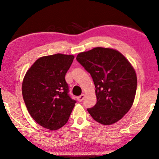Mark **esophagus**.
Masks as SVG:
<instances>
[{
    "label": "esophagus",
    "mask_w": 159,
    "mask_h": 159,
    "mask_svg": "<svg viewBox=\"0 0 159 159\" xmlns=\"http://www.w3.org/2000/svg\"><path fill=\"white\" fill-rule=\"evenodd\" d=\"M84 94H82L81 95H80V96H79V97L77 98V100L80 102H82L84 100Z\"/></svg>",
    "instance_id": "1"
}]
</instances>
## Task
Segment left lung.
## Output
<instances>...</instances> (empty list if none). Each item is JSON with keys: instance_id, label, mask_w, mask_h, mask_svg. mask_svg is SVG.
Returning a JSON list of instances; mask_svg holds the SVG:
<instances>
[{"instance_id": "left-lung-1", "label": "left lung", "mask_w": 159, "mask_h": 159, "mask_svg": "<svg viewBox=\"0 0 159 159\" xmlns=\"http://www.w3.org/2000/svg\"><path fill=\"white\" fill-rule=\"evenodd\" d=\"M76 59L95 84L97 102L88 108L89 114L104 125L120 120L133 104L138 84L130 63L116 50L101 47L80 53Z\"/></svg>"}]
</instances>
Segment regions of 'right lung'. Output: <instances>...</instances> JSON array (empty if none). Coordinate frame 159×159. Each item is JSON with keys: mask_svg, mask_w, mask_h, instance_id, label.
<instances>
[{"mask_svg": "<svg viewBox=\"0 0 159 159\" xmlns=\"http://www.w3.org/2000/svg\"><path fill=\"white\" fill-rule=\"evenodd\" d=\"M75 56L56 53L38 58L27 71L22 82L26 107L37 123L51 130L69 120L76 101L69 94L65 75Z\"/></svg>", "mask_w": 159, "mask_h": 159, "instance_id": "add662e5", "label": "right lung"}]
</instances>
